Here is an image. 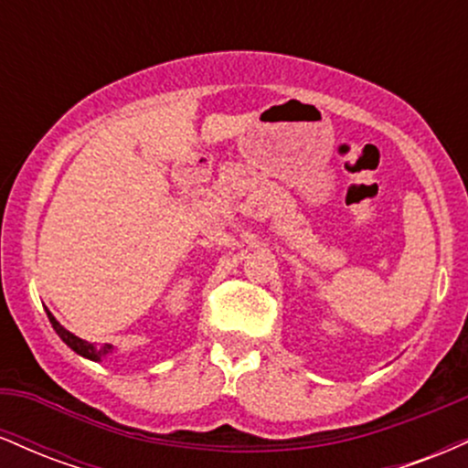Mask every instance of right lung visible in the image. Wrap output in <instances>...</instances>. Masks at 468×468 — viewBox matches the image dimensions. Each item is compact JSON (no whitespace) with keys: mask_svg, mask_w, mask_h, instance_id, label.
<instances>
[{"mask_svg":"<svg viewBox=\"0 0 468 468\" xmlns=\"http://www.w3.org/2000/svg\"><path fill=\"white\" fill-rule=\"evenodd\" d=\"M46 313H48V319H50L52 327H55V332H57L58 336H61V341L66 343V346L69 347V350L77 352L79 356L90 358V361L101 363V361H103L105 356H110V354L116 350V347H114V346H110V343H107V346H103V347H96L94 343L83 341V338H79L77 335H72V332L66 330V327H63L61 324H58V321L55 319V316H52L50 310H46Z\"/></svg>","mask_w":468,"mask_h":468,"instance_id":"right-lung-1","label":"right lung"}]
</instances>
